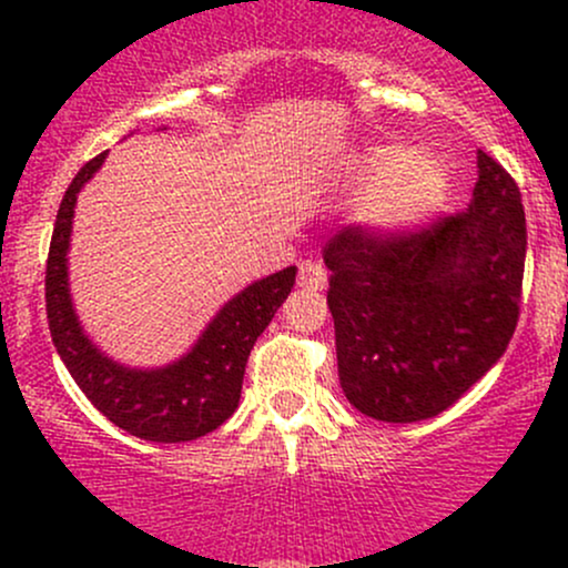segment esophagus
Here are the masks:
<instances>
[{
  "mask_svg": "<svg viewBox=\"0 0 568 568\" xmlns=\"http://www.w3.org/2000/svg\"><path fill=\"white\" fill-rule=\"evenodd\" d=\"M325 285H328V272H325V266L321 262H312V258L302 262V266H298V288L323 291Z\"/></svg>",
  "mask_w": 568,
  "mask_h": 568,
  "instance_id": "34e87169",
  "label": "esophagus"
}]
</instances>
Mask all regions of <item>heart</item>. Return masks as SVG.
Masks as SVG:
<instances>
[{"mask_svg":"<svg viewBox=\"0 0 568 568\" xmlns=\"http://www.w3.org/2000/svg\"><path fill=\"white\" fill-rule=\"evenodd\" d=\"M357 184L366 186L355 219L376 237H395L419 226L446 197V171L429 158H410L406 146H371L357 160Z\"/></svg>","mask_w":568,"mask_h":568,"instance_id":"heart-1","label":"heart"}]
</instances>
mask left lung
Returning <instances> with one entry per match:
<instances>
[{
    "label": "left lung",
    "mask_w": 568,
    "mask_h": 568,
    "mask_svg": "<svg viewBox=\"0 0 568 568\" xmlns=\"http://www.w3.org/2000/svg\"><path fill=\"white\" fill-rule=\"evenodd\" d=\"M323 258L347 400L395 425L438 416L505 355L518 325L526 262L518 184L478 152L465 211L395 237L344 226Z\"/></svg>",
    "instance_id": "obj_1"
}]
</instances>
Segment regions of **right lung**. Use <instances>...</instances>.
I'll list each match as a JSON object with an SVG mask.
<instances>
[{
    "label": "right lung",
    "mask_w": 568,
    "mask_h": 568,
    "mask_svg": "<svg viewBox=\"0 0 568 568\" xmlns=\"http://www.w3.org/2000/svg\"><path fill=\"white\" fill-rule=\"evenodd\" d=\"M106 152L84 162L55 216L44 302L50 336L88 400L116 427L154 443H186L224 425L243 389L245 363L280 304L296 283V266L256 280L216 312L184 357L162 368H128L103 355L82 331L69 293V240L80 189L93 179Z\"/></svg>",
    "instance_id": "obj_1"
}]
</instances>
